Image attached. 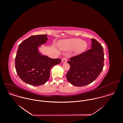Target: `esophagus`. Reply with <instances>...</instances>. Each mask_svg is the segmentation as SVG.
<instances>
[{
    "mask_svg": "<svg viewBox=\"0 0 123 123\" xmlns=\"http://www.w3.org/2000/svg\"><path fill=\"white\" fill-rule=\"evenodd\" d=\"M67 61V58H64L62 59V63L66 62Z\"/></svg>",
    "mask_w": 123,
    "mask_h": 123,
    "instance_id": "1",
    "label": "esophagus"
}]
</instances>
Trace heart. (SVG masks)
<instances>
[{
    "label": "heart",
    "mask_w": 123,
    "mask_h": 123,
    "mask_svg": "<svg viewBox=\"0 0 123 123\" xmlns=\"http://www.w3.org/2000/svg\"><path fill=\"white\" fill-rule=\"evenodd\" d=\"M59 48L62 50L69 51L76 49V53L83 52L87 49V43L80 39H70L62 40L58 44Z\"/></svg>",
    "instance_id": "obj_1"
}]
</instances>
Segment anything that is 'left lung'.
<instances>
[{
	"instance_id": "obj_1",
	"label": "left lung",
	"mask_w": 123,
	"mask_h": 123,
	"mask_svg": "<svg viewBox=\"0 0 123 123\" xmlns=\"http://www.w3.org/2000/svg\"><path fill=\"white\" fill-rule=\"evenodd\" d=\"M91 49L70 58V69L66 74L68 81L74 86L81 87L94 81L104 67L103 48L95 39H91Z\"/></svg>"
}]
</instances>
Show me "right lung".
Masks as SVG:
<instances>
[{
	"mask_svg": "<svg viewBox=\"0 0 123 123\" xmlns=\"http://www.w3.org/2000/svg\"><path fill=\"white\" fill-rule=\"evenodd\" d=\"M47 40V35H33L19 45L16 70L19 78L27 84L37 86L45 83L52 68L61 62L60 59L50 58L40 53L38 47Z\"/></svg>",
	"mask_w": 123,
	"mask_h": 123,
	"instance_id": "1",
	"label": "right lung"
}]
</instances>
